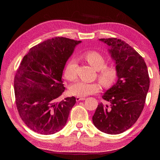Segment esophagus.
I'll use <instances>...</instances> for the list:
<instances>
[{"mask_svg": "<svg viewBox=\"0 0 160 160\" xmlns=\"http://www.w3.org/2000/svg\"><path fill=\"white\" fill-rule=\"evenodd\" d=\"M85 97H76V101L77 102L81 101V100H85Z\"/></svg>", "mask_w": 160, "mask_h": 160, "instance_id": "34e87169", "label": "esophagus"}]
</instances>
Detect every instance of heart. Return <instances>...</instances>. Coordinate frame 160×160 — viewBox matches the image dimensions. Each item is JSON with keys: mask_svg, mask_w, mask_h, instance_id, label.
<instances>
[{"mask_svg": "<svg viewBox=\"0 0 160 160\" xmlns=\"http://www.w3.org/2000/svg\"><path fill=\"white\" fill-rule=\"evenodd\" d=\"M84 58L94 70H98V79L104 88L109 87L117 78V69L113 66H105L106 60L102 54L95 51H89L84 53ZM78 64L75 59L68 62L64 70V76L69 81H74L77 78ZM101 89L98 82H86L78 81L70 87V93L78 97H85L99 92Z\"/></svg>", "mask_w": 160, "mask_h": 160, "instance_id": "1", "label": "heart"}]
</instances>
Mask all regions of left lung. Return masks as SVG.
<instances>
[{"label": "left lung", "mask_w": 160, "mask_h": 160, "mask_svg": "<svg viewBox=\"0 0 160 160\" xmlns=\"http://www.w3.org/2000/svg\"><path fill=\"white\" fill-rule=\"evenodd\" d=\"M109 47L115 61L118 80L102 96L92 116L94 125L107 134L121 133L136 122L144 108L150 87L144 59L131 46L116 38L100 39Z\"/></svg>", "instance_id": "8db88e82"}]
</instances>
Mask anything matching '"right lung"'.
Wrapping results in <instances>:
<instances>
[{
	"instance_id": "obj_1",
	"label": "right lung",
	"mask_w": 160,
	"mask_h": 160,
	"mask_svg": "<svg viewBox=\"0 0 160 160\" xmlns=\"http://www.w3.org/2000/svg\"><path fill=\"white\" fill-rule=\"evenodd\" d=\"M81 41L55 37L34 46L24 56L14 79L15 102L23 122L32 131L51 135L63 128L76 99L56 102L65 90L62 75Z\"/></svg>"
}]
</instances>
